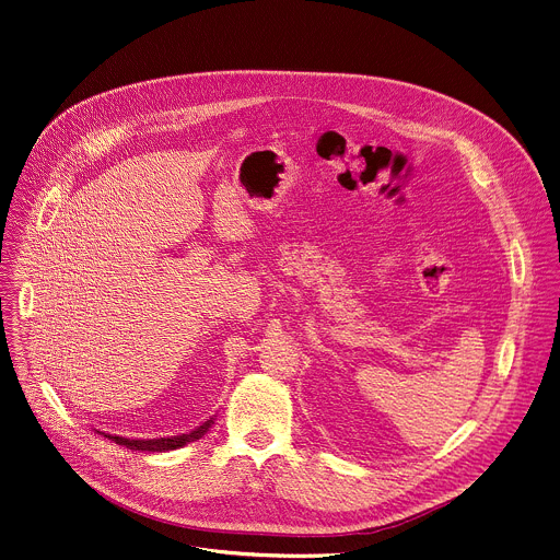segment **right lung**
I'll return each mask as SVG.
<instances>
[{
	"label": "right lung",
	"instance_id": "add662e5",
	"mask_svg": "<svg viewBox=\"0 0 560 560\" xmlns=\"http://www.w3.org/2000/svg\"><path fill=\"white\" fill-rule=\"evenodd\" d=\"M210 428V421L203 423L199 430L190 432V434H184V436H171V439H154V441H135V439H121V436H110L106 434L110 441L119 443V445H126L128 450H148V452H166V450H177L190 441H197L199 436H203V432Z\"/></svg>",
	"mask_w": 560,
	"mask_h": 560
}]
</instances>
